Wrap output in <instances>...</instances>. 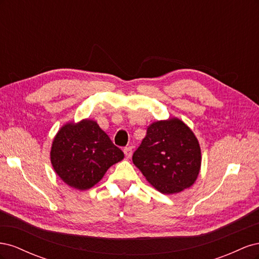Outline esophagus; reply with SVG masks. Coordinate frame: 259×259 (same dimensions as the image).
I'll return each mask as SVG.
<instances>
[{
  "label": "esophagus",
  "mask_w": 259,
  "mask_h": 259,
  "mask_svg": "<svg viewBox=\"0 0 259 259\" xmlns=\"http://www.w3.org/2000/svg\"><path fill=\"white\" fill-rule=\"evenodd\" d=\"M124 154H125V156H126L127 159H130L131 156H132V154H133V148L132 147H126V148H124Z\"/></svg>",
  "instance_id": "esophagus-1"
}]
</instances>
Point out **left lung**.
Returning a JSON list of instances; mask_svg holds the SVG:
<instances>
[{"instance_id": "1", "label": "left lung", "mask_w": 259, "mask_h": 259, "mask_svg": "<svg viewBox=\"0 0 259 259\" xmlns=\"http://www.w3.org/2000/svg\"><path fill=\"white\" fill-rule=\"evenodd\" d=\"M201 148L189 126L177 117L151 123L133 154L147 182L164 194L190 188L201 169Z\"/></svg>"}]
</instances>
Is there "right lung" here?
<instances>
[{
	"instance_id": "right-lung-1",
	"label": "right lung",
	"mask_w": 259,
	"mask_h": 259,
	"mask_svg": "<svg viewBox=\"0 0 259 259\" xmlns=\"http://www.w3.org/2000/svg\"><path fill=\"white\" fill-rule=\"evenodd\" d=\"M123 159L121 149L112 144L96 121L89 119L62 125L51 148L55 173L77 190L95 186L109 167Z\"/></svg>"
}]
</instances>
